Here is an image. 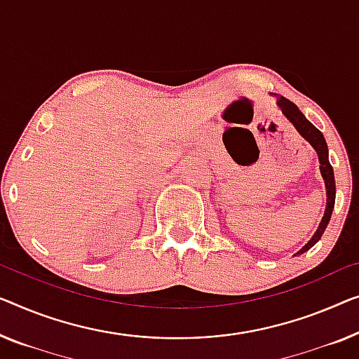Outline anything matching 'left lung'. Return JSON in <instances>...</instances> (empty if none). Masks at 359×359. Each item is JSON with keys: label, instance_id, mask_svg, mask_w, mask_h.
<instances>
[{"label": "left lung", "instance_id": "1", "mask_svg": "<svg viewBox=\"0 0 359 359\" xmlns=\"http://www.w3.org/2000/svg\"><path fill=\"white\" fill-rule=\"evenodd\" d=\"M276 95V93H274ZM277 96V106L282 109L283 116L287 117L288 121L292 122L293 127L297 128L299 135H302L304 140L311 143V147L316 149L318 156H319V163H320V174L324 177V184H325V190H327V205H325V212L323 221H320L319 227L316 233L313 235V238L304 245V247L298 251L297 255H302L304 251H308L313 247L318 240L323 237V233L327 227V224L330 221V216H332V210L335 205V179H334V169L329 163V149H327V143H325V138L323 133H320L319 128L314 127L311 122H309L306 117L303 116V112L298 109V106L295 103H292L290 100H287L285 96L282 95H276Z\"/></svg>", "mask_w": 359, "mask_h": 359}]
</instances>
